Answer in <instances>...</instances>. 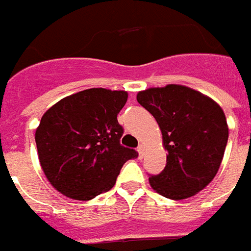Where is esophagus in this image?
Returning <instances> with one entry per match:
<instances>
[{
    "mask_svg": "<svg viewBox=\"0 0 251 251\" xmlns=\"http://www.w3.org/2000/svg\"><path fill=\"white\" fill-rule=\"evenodd\" d=\"M138 152H139V158H143V155H145V146L140 145L138 147Z\"/></svg>",
    "mask_w": 251,
    "mask_h": 251,
    "instance_id": "esophagus-1",
    "label": "esophagus"
}]
</instances>
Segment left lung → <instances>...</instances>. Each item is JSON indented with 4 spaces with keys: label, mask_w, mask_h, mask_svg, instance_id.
I'll return each mask as SVG.
<instances>
[{
    "label": "left lung",
    "mask_w": 251,
    "mask_h": 251,
    "mask_svg": "<svg viewBox=\"0 0 251 251\" xmlns=\"http://www.w3.org/2000/svg\"><path fill=\"white\" fill-rule=\"evenodd\" d=\"M136 100L157 120L166 166L151 176V188L172 200L197 195L214 179L225 155L228 126L225 112L205 94L184 85L142 90Z\"/></svg>",
    "instance_id": "left-lung-1"
}]
</instances>
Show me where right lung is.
Here are the masks:
<instances>
[{
	"label": "right lung",
	"instance_id": "add662e5",
	"mask_svg": "<svg viewBox=\"0 0 251 251\" xmlns=\"http://www.w3.org/2000/svg\"><path fill=\"white\" fill-rule=\"evenodd\" d=\"M128 93L86 89L58 101L35 132L37 155L50 184L62 195L88 201L115 185L123 165L138 152L120 145L117 115Z\"/></svg>",
	"mask_w": 251,
	"mask_h": 251
}]
</instances>
